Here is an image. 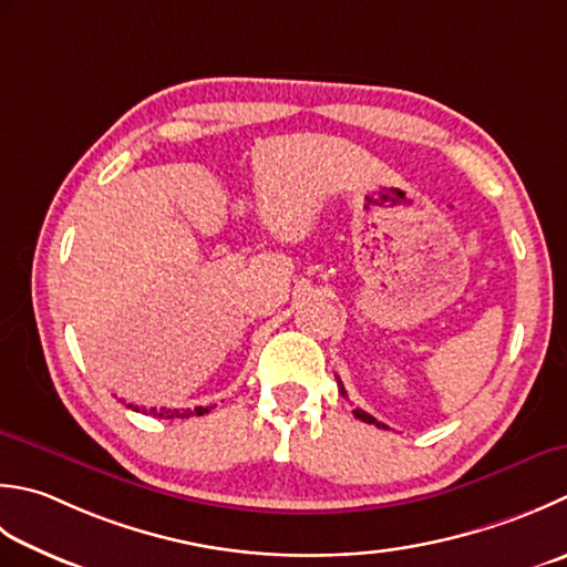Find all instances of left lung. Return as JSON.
Masks as SVG:
<instances>
[{
  "label": "left lung",
  "instance_id": "1",
  "mask_svg": "<svg viewBox=\"0 0 567 567\" xmlns=\"http://www.w3.org/2000/svg\"><path fill=\"white\" fill-rule=\"evenodd\" d=\"M339 381V379H337ZM339 391H341V395H347V391H343V385H341V381H339ZM353 415H357L359 420H363V423H369V425H375V427H385L383 423H379V420H375L373 415H369V413H363V410H353Z\"/></svg>",
  "mask_w": 567,
  "mask_h": 567
}]
</instances>
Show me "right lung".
I'll return each mask as SVG.
<instances>
[{
	"label": "right lung",
	"instance_id": "add662e5",
	"mask_svg": "<svg viewBox=\"0 0 567 567\" xmlns=\"http://www.w3.org/2000/svg\"><path fill=\"white\" fill-rule=\"evenodd\" d=\"M127 408H132V405H127ZM132 410H140V408H132ZM208 410L210 408H202V405H198V408H194V410H166V408H150V415H154V417H166V420H169V417H192V415H206L208 413ZM142 413H147V410H142Z\"/></svg>",
	"mask_w": 567,
	"mask_h": 567
}]
</instances>
